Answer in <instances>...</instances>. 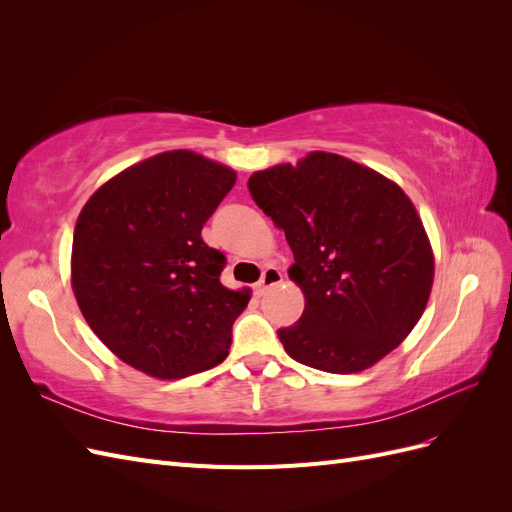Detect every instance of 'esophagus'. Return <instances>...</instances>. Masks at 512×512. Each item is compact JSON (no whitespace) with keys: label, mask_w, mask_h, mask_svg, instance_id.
I'll list each match as a JSON object with an SVG mask.
<instances>
[{"label":"esophagus","mask_w":512,"mask_h":512,"mask_svg":"<svg viewBox=\"0 0 512 512\" xmlns=\"http://www.w3.org/2000/svg\"><path fill=\"white\" fill-rule=\"evenodd\" d=\"M282 280H284V275H282L280 269H277V267H267L265 271H262L260 282L256 284V294H258V297H262V294H265L269 288L277 286Z\"/></svg>","instance_id":"34e87169"}]
</instances>
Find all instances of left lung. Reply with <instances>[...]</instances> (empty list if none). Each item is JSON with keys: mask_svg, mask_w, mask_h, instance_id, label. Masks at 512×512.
Instances as JSON below:
<instances>
[{"mask_svg": "<svg viewBox=\"0 0 512 512\" xmlns=\"http://www.w3.org/2000/svg\"><path fill=\"white\" fill-rule=\"evenodd\" d=\"M254 203L284 230L288 269L305 294L297 324L277 331L307 367L356 374L395 350L423 316L433 254L397 183L335 153L254 173Z\"/></svg>", "mask_w": 512, "mask_h": 512, "instance_id": "8db88e82", "label": "left lung"}]
</instances>
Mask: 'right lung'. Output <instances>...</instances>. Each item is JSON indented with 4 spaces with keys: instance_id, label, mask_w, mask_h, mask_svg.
<instances>
[{
    "instance_id": "obj_1",
    "label": "right lung",
    "mask_w": 512,
    "mask_h": 512,
    "mask_svg": "<svg viewBox=\"0 0 512 512\" xmlns=\"http://www.w3.org/2000/svg\"><path fill=\"white\" fill-rule=\"evenodd\" d=\"M237 175L192 151L123 170L74 228L72 290L108 350L153 378H185L228 356L250 292L228 290L226 256L200 230Z\"/></svg>"
}]
</instances>
